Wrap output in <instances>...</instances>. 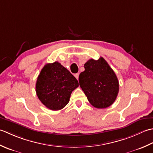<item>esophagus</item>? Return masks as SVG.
<instances>
[{"label": "esophagus", "instance_id": "esophagus-1", "mask_svg": "<svg viewBox=\"0 0 153 153\" xmlns=\"http://www.w3.org/2000/svg\"><path fill=\"white\" fill-rule=\"evenodd\" d=\"M74 76H75V77H76V79L78 80V79H79V73H76V74H74Z\"/></svg>", "mask_w": 153, "mask_h": 153}]
</instances>
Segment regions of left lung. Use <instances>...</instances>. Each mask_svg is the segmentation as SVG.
Listing matches in <instances>:
<instances>
[{
    "label": "left lung",
    "instance_id": "1",
    "mask_svg": "<svg viewBox=\"0 0 153 153\" xmlns=\"http://www.w3.org/2000/svg\"><path fill=\"white\" fill-rule=\"evenodd\" d=\"M85 68L79 81L89 102L98 109L110 106L119 92V82L114 71L103 57L90 59Z\"/></svg>",
    "mask_w": 153,
    "mask_h": 153
}]
</instances>
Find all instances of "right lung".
Returning <instances> with one entry per match:
<instances>
[{"mask_svg":"<svg viewBox=\"0 0 153 153\" xmlns=\"http://www.w3.org/2000/svg\"><path fill=\"white\" fill-rule=\"evenodd\" d=\"M79 82L59 62L46 64L37 77L36 90L42 104L51 110L63 109L69 102L71 94Z\"/></svg>","mask_w":153,"mask_h":153,"instance_id":"add662e5","label":"right lung"}]
</instances>
